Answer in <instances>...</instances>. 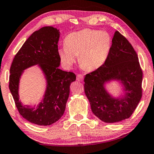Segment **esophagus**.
<instances>
[{
	"label": "esophagus",
	"instance_id": "1",
	"mask_svg": "<svg viewBox=\"0 0 154 154\" xmlns=\"http://www.w3.org/2000/svg\"><path fill=\"white\" fill-rule=\"evenodd\" d=\"M84 79V76L82 75H77V80L79 82H82Z\"/></svg>",
	"mask_w": 154,
	"mask_h": 154
}]
</instances>
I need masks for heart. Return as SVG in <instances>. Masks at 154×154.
I'll list each match as a JSON object with an SVG mask.
<instances>
[{"label": "heart", "mask_w": 154, "mask_h": 154, "mask_svg": "<svg viewBox=\"0 0 154 154\" xmlns=\"http://www.w3.org/2000/svg\"><path fill=\"white\" fill-rule=\"evenodd\" d=\"M112 39L107 32L84 29L68 34L64 46L58 49L62 63L70 69L76 61L86 71H94L107 61L111 51Z\"/></svg>", "instance_id": "heart-1"}]
</instances>
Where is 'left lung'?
Listing matches in <instances>:
<instances>
[{
    "label": "left lung",
    "mask_w": 154,
    "mask_h": 154,
    "mask_svg": "<svg viewBox=\"0 0 154 154\" xmlns=\"http://www.w3.org/2000/svg\"><path fill=\"white\" fill-rule=\"evenodd\" d=\"M113 81L121 86L122 93L117 96L106 88ZM142 82L137 54L127 39L116 31L107 61L84 77V91L93 113L105 123L128 119L141 100Z\"/></svg>",
    "instance_id": "obj_1"
}]
</instances>
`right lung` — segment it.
<instances>
[{"mask_svg": "<svg viewBox=\"0 0 154 154\" xmlns=\"http://www.w3.org/2000/svg\"><path fill=\"white\" fill-rule=\"evenodd\" d=\"M59 30L52 26L35 31L14 56L10 68L9 88L17 109L25 119L36 125H49L61 118L70 95V86L76 80L74 73L59 68ZM35 65L43 74L46 88L38 106H24L19 100L20 79L25 69Z\"/></svg>", "mask_w": 154, "mask_h": 154, "instance_id": "1", "label": "right lung"}]
</instances>
